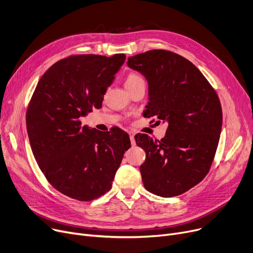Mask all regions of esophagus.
Here are the masks:
<instances>
[{
    "instance_id": "34e87169",
    "label": "esophagus",
    "mask_w": 253,
    "mask_h": 253,
    "mask_svg": "<svg viewBox=\"0 0 253 253\" xmlns=\"http://www.w3.org/2000/svg\"><path fill=\"white\" fill-rule=\"evenodd\" d=\"M129 136H130V140H131V144L135 145V139H134V132L133 131H129Z\"/></svg>"
}]
</instances>
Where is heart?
Segmentation results:
<instances>
[{"label":"heart","mask_w":253,"mask_h":253,"mask_svg":"<svg viewBox=\"0 0 253 253\" xmlns=\"http://www.w3.org/2000/svg\"><path fill=\"white\" fill-rule=\"evenodd\" d=\"M141 81H143V80L139 75L134 74V73H130L125 79V87H126V89H128Z\"/></svg>","instance_id":"heart-1"}]
</instances>
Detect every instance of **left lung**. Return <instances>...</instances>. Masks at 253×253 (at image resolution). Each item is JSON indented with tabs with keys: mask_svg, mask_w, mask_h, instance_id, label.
Segmentation results:
<instances>
[{
	"mask_svg": "<svg viewBox=\"0 0 253 253\" xmlns=\"http://www.w3.org/2000/svg\"><path fill=\"white\" fill-rule=\"evenodd\" d=\"M127 65L149 84L143 116L168 123L161 140L135 135L147 155L139 168L144 188L164 198L181 195L206 176L213 161L222 125L218 96L190 60L173 52L150 50L129 57Z\"/></svg>",
	"mask_w": 253,
	"mask_h": 253,
	"instance_id": "obj_1",
	"label": "left lung"
}]
</instances>
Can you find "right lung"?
<instances>
[{
	"instance_id": "add662e5",
	"label": "right lung",
	"mask_w": 253,
	"mask_h": 253,
	"mask_svg": "<svg viewBox=\"0 0 253 253\" xmlns=\"http://www.w3.org/2000/svg\"><path fill=\"white\" fill-rule=\"evenodd\" d=\"M125 54L73 55L53 64L40 79L26 112L36 161L53 188L79 201L110 191L130 138L82 126L80 118L99 109L123 65Z\"/></svg>"
}]
</instances>
